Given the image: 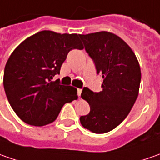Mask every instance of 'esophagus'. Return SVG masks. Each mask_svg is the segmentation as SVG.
Masks as SVG:
<instances>
[{"instance_id":"34e87169","label":"esophagus","mask_w":160,"mask_h":160,"mask_svg":"<svg viewBox=\"0 0 160 160\" xmlns=\"http://www.w3.org/2000/svg\"><path fill=\"white\" fill-rule=\"evenodd\" d=\"M82 93V89H77V95L80 96Z\"/></svg>"}]
</instances>
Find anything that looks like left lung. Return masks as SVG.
<instances>
[{"label": "left lung", "instance_id": "obj_1", "mask_svg": "<svg viewBox=\"0 0 160 160\" xmlns=\"http://www.w3.org/2000/svg\"><path fill=\"white\" fill-rule=\"evenodd\" d=\"M80 37L103 78L102 92L83 88L81 97L91 110L80 122L91 132L104 133L121 124L131 111L138 97L141 68L132 49L117 34L102 31Z\"/></svg>", "mask_w": 160, "mask_h": 160}]
</instances>
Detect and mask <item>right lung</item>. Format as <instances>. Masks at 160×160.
<instances>
[{
	"label": "right lung",
	"mask_w": 160,
	"mask_h": 160,
	"mask_svg": "<svg viewBox=\"0 0 160 160\" xmlns=\"http://www.w3.org/2000/svg\"><path fill=\"white\" fill-rule=\"evenodd\" d=\"M80 34L43 30L16 48L4 68L3 85L18 117L31 126L52 123L65 103L77 99V88L52 81L73 49H83Z\"/></svg>",
	"instance_id": "right-lung-1"
}]
</instances>
